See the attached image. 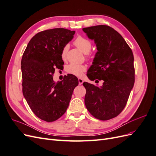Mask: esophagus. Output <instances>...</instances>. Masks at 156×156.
Wrapping results in <instances>:
<instances>
[{"label":"esophagus","mask_w":156,"mask_h":156,"mask_svg":"<svg viewBox=\"0 0 156 156\" xmlns=\"http://www.w3.org/2000/svg\"><path fill=\"white\" fill-rule=\"evenodd\" d=\"M78 81H79V84H82L83 83V82H84L83 79H81V78H79V79H78Z\"/></svg>","instance_id":"esophagus-1"}]
</instances>
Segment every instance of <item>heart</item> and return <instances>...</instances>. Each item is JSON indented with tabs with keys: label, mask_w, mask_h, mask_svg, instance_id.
Instances as JSON below:
<instances>
[{
	"label": "heart",
	"mask_w": 156,
	"mask_h": 156,
	"mask_svg": "<svg viewBox=\"0 0 156 156\" xmlns=\"http://www.w3.org/2000/svg\"><path fill=\"white\" fill-rule=\"evenodd\" d=\"M74 45L84 54H88L92 49V43L89 40L82 36H78L73 42ZM68 46H64L61 51V58L63 60L66 59V55L68 51ZM86 66L82 64H70L67 66V72L77 77L82 76L83 73L86 71Z\"/></svg>",
	"instance_id": "1"
}]
</instances>
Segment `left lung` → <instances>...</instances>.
Listing matches in <instances>:
<instances>
[{
	"mask_svg": "<svg viewBox=\"0 0 156 156\" xmlns=\"http://www.w3.org/2000/svg\"><path fill=\"white\" fill-rule=\"evenodd\" d=\"M83 30L94 41L98 50L87 76L91 81H103L100 87L83 83L87 90L84 103L96 119L110 120L124 109L133 87V52L123 37L109 26L97 25Z\"/></svg>",
	"mask_w": 156,
	"mask_h": 156,
	"instance_id": "8db88e82",
	"label": "left lung"
}]
</instances>
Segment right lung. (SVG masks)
<instances>
[{
  "label": "right lung",
  "mask_w": 156,
  "mask_h": 156,
  "mask_svg": "<svg viewBox=\"0 0 156 156\" xmlns=\"http://www.w3.org/2000/svg\"><path fill=\"white\" fill-rule=\"evenodd\" d=\"M75 31L53 29L38 32L30 40L22 56L23 94L35 115L53 122L66 111L78 79L72 74L55 82L56 68L63 67L61 51Z\"/></svg>",
  "instance_id": "right-lung-1"
}]
</instances>
